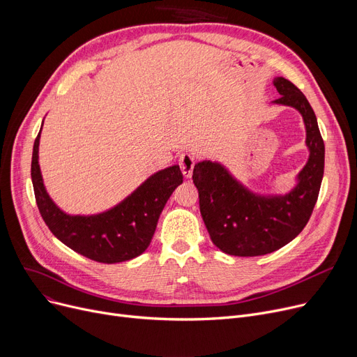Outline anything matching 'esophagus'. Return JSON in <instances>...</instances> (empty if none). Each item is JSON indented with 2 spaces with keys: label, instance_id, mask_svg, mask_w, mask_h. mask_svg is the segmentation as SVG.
Listing matches in <instances>:
<instances>
[{
  "label": "esophagus",
  "instance_id": "1",
  "mask_svg": "<svg viewBox=\"0 0 357 357\" xmlns=\"http://www.w3.org/2000/svg\"><path fill=\"white\" fill-rule=\"evenodd\" d=\"M194 165H195V158L192 155L185 153L181 156L179 159V166L181 171L183 174L185 178H191L192 176V171H194Z\"/></svg>",
  "mask_w": 357,
  "mask_h": 357
}]
</instances>
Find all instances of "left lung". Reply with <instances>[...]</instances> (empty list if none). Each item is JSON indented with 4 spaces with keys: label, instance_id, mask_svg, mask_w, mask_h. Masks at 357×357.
<instances>
[{
    "label": "left lung",
    "instance_id": "8db88e82",
    "mask_svg": "<svg viewBox=\"0 0 357 357\" xmlns=\"http://www.w3.org/2000/svg\"><path fill=\"white\" fill-rule=\"evenodd\" d=\"M280 97L275 104L301 112L310 159L287 195L261 197L250 192L220 163L195 165L192 181L199 211L214 245L231 256H261L288 245L304 230L312 214L324 175V142L317 117L304 93L291 81L273 79Z\"/></svg>",
    "mask_w": 357,
    "mask_h": 357
}]
</instances>
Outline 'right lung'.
Listing matches in <instances>:
<instances>
[{"label":"right lung","instance_id":"add662e5","mask_svg":"<svg viewBox=\"0 0 357 357\" xmlns=\"http://www.w3.org/2000/svg\"><path fill=\"white\" fill-rule=\"evenodd\" d=\"M40 131L33 146L31 182L37 207L49 230L72 250L100 264H119L142 255L152 241L166 201L182 183L179 166L156 172L105 213L69 215L50 199L43 185L39 166Z\"/></svg>","mask_w":357,"mask_h":357}]
</instances>
